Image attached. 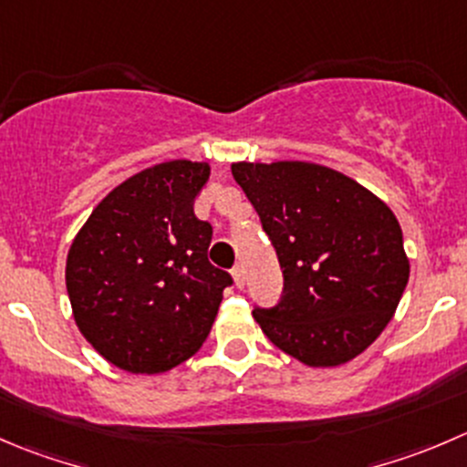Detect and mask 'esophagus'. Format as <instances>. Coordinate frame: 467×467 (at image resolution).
I'll list each match as a JSON object with an SVG mask.
<instances>
[{
  "instance_id": "34e87169",
  "label": "esophagus",
  "mask_w": 467,
  "mask_h": 467,
  "mask_svg": "<svg viewBox=\"0 0 467 467\" xmlns=\"http://www.w3.org/2000/svg\"><path fill=\"white\" fill-rule=\"evenodd\" d=\"M233 278H234V285H237L239 289L244 287V285H246V274H244V266L242 265H237L233 269Z\"/></svg>"
}]
</instances>
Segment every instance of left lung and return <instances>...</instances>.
Instances as JSON below:
<instances>
[{
  "label": "left lung",
  "mask_w": 467,
  "mask_h": 467,
  "mask_svg": "<svg viewBox=\"0 0 467 467\" xmlns=\"http://www.w3.org/2000/svg\"><path fill=\"white\" fill-rule=\"evenodd\" d=\"M283 269V296L253 317L310 368L363 354L409 283L400 221L356 180L307 161L233 164Z\"/></svg>",
  "instance_id": "1"
}]
</instances>
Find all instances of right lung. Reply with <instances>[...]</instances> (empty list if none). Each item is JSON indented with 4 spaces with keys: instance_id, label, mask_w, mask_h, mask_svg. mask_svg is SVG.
I'll return each instance as SVG.
<instances>
[{
    "instance_id": "right-lung-1",
    "label": "right lung",
    "mask_w": 467,
    "mask_h": 467,
    "mask_svg": "<svg viewBox=\"0 0 467 467\" xmlns=\"http://www.w3.org/2000/svg\"><path fill=\"white\" fill-rule=\"evenodd\" d=\"M210 178L173 160L113 189L72 242L66 287L81 335L134 374L192 358L210 335L233 275L207 260L212 225L193 214Z\"/></svg>"
}]
</instances>
